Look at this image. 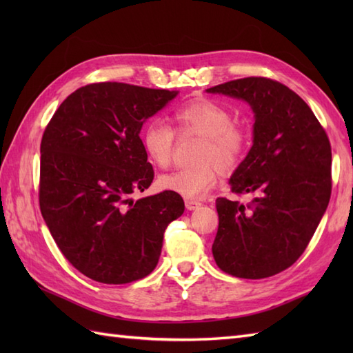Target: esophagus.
Returning <instances> with one entry per match:
<instances>
[{"instance_id": "esophagus-1", "label": "esophagus", "mask_w": 353, "mask_h": 353, "mask_svg": "<svg viewBox=\"0 0 353 353\" xmlns=\"http://www.w3.org/2000/svg\"><path fill=\"white\" fill-rule=\"evenodd\" d=\"M185 205H186V209H190V211H196V209H199L201 206L199 200H186Z\"/></svg>"}]
</instances>
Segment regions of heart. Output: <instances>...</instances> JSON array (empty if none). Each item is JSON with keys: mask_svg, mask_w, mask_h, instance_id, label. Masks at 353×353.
Instances as JSON below:
<instances>
[{"mask_svg": "<svg viewBox=\"0 0 353 353\" xmlns=\"http://www.w3.org/2000/svg\"><path fill=\"white\" fill-rule=\"evenodd\" d=\"M172 119L181 137H200L201 141L194 153L197 165L162 174L157 183L163 191L185 199H200L219 181V168L232 171L243 161L249 145V132L243 124L232 121L228 108L209 99H196L182 104L174 110ZM141 141L148 159L159 168H167L174 154V130L156 118L144 125Z\"/></svg>", "mask_w": 353, "mask_h": 353, "instance_id": "obj_1", "label": "heart"}]
</instances>
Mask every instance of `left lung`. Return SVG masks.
<instances>
[{
  "label": "left lung",
  "mask_w": 353,
  "mask_h": 353,
  "mask_svg": "<svg viewBox=\"0 0 353 353\" xmlns=\"http://www.w3.org/2000/svg\"><path fill=\"white\" fill-rule=\"evenodd\" d=\"M208 92L245 100L254 112L253 145L230 177V190L256 197L247 205L216 199L214 259L230 276L264 279L302 256L326 211L331 142L308 104L279 81L245 77Z\"/></svg>",
  "instance_id": "left-lung-1"
}]
</instances>
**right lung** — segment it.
I'll return each mask as SVG.
<instances>
[{"label":"right lung","instance_id":"obj_1","mask_svg":"<svg viewBox=\"0 0 353 353\" xmlns=\"http://www.w3.org/2000/svg\"><path fill=\"white\" fill-rule=\"evenodd\" d=\"M177 92L118 81L79 88L57 108L41 141L39 206L63 256L101 283L148 276L163 232L185 211L179 194L130 200L153 182L141 127Z\"/></svg>","mask_w":353,"mask_h":353}]
</instances>
